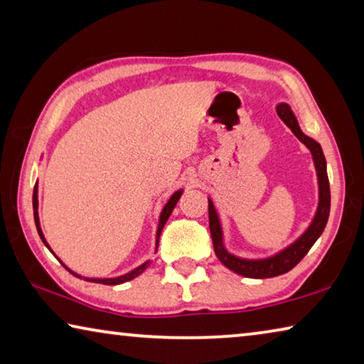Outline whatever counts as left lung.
<instances>
[{"instance_id": "8db88e82", "label": "left lung", "mask_w": 364, "mask_h": 364, "mask_svg": "<svg viewBox=\"0 0 364 364\" xmlns=\"http://www.w3.org/2000/svg\"><path fill=\"white\" fill-rule=\"evenodd\" d=\"M276 112H278L279 119L291 128L292 133L297 136L301 143H304L311 152L313 164L316 168L318 176V189H319V199L316 213L313 217L310 226L306 228L305 232L301 234L299 239L287 245L286 249L279 250L278 254L267 257V258H241L230 254L226 250L223 242V230H221L220 217L212 199H208V223H210V234L213 241V249L217 254L218 260L225 264L226 268H230L234 273L245 276V278H254V279H264V278H274V276L284 274L287 271H291L295 264H297L301 258H304L308 250L311 249V245L318 241V237L321 236L326 223L329 218L331 210V189H329V180H328V171H326V159L321 146L318 141H315L300 130L299 122L295 119L292 109L289 104L281 102L276 106Z\"/></svg>"}]
</instances>
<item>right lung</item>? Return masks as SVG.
Here are the masks:
<instances>
[{"label":"right lung","instance_id":"right-lung-1","mask_svg":"<svg viewBox=\"0 0 364 364\" xmlns=\"http://www.w3.org/2000/svg\"><path fill=\"white\" fill-rule=\"evenodd\" d=\"M181 194H183V189H178L176 193H173L171 194V197L168 199V202L167 204H165V207L162 208V212H160V218H159V226H157V232H156V252H157V247H159V239H160V232H162V230H164V226H165V223H167V220H168V217L171 215V212H173V208H175V205H176V202L180 200V197H181ZM33 217H35V225H36V231H38V234H40V237H41V241L45 242V245L46 247L49 249V244L46 242V239H45V236H43V231H41V226H40V218H38V186H36L35 184V189H33ZM51 250V249H49ZM53 252V250H51ZM151 264V262L147 260V262H144L143 264H139L138 268H134V269H132L130 273H127V274H122V276H117V278H83L85 281H90V282H100V284H107V286H117V284H123V282H127V281H132V279H134L136 278V276H139L141 273H143V271L149 267ZM67 268V267H65ZM69 269V268H67ZM70 273L73 274V276H77V278H82V276L80 274H77V273H73L72 269H69Z\"/></svg>","mask_w":364,"mask_h":364}]
</instances>
